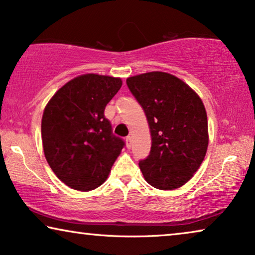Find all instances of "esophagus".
I'll return each mask as SVG.
<instances>
[{"instance_id": "obj_1", "label": "esophagus", "mask_w": 255, "mask_h": 255, "mask_svg": "<svg viewBox=\"0 0 255 255\" xmlns=\"http://www.w3.org/2000/svg\"><path fill=\"white\" fill-rule=\"evenodd\" d=\"M126 145H127L128 149H130V146H131V137H130V136H127V137H126Z\"/></svg>"}]
</instances>
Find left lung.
I'll use <instances>...</instances> for the list:
<instances>
[{"mask_svg": "<svg viewBox=\"0 0 255 255\" xmlns=\"http://www.w3.org/2000/svg\"><path fill=\"white\" fill-rule=\"evenodd\" d=\"M126 82L150 126V154L138 162L144 178L160 190L182 187L198 170L207 151L203 102L187 83L165 72L135 75Z\"/></svg>", "mask_w": 255, "mask_h": 255, "instance_id": "obj_1", "label": "left lung"}]
</instances>
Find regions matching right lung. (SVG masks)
I'll list each match as a JSON object with an SVG mask.
<instances>
[{
	"mask_svg": "<svg viewBox=\"0 0 255 255\" xmlns=\"http://www.w3.org/2000/svg\"><path fill=\"white\" fill-rule=\"evenodd\" d=\"M121 86L120 78L83 74L64 85L45 106L41 124L45 159L72 189L90 191L103 184L125 146L104 116Z\"/></svg>",
	"mask_w": 255,
	"mask_h": 255,
	"instance_id": "obj_1",
	"label": "right lung"
}]
</instances>
